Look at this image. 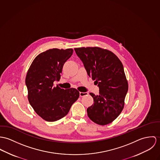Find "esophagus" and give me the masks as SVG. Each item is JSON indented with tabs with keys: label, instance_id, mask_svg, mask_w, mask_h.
Here are the masks:
<instances>
[{
	"label": "esophagus",
	"instance_id": "1",
	"mask_svg": "<svg viewBox=\"0 0 160 160\" xmlns=\"http://www.w3.org/2000/svg\"><path fill=\"white\" fill-rule=\"evenodd\" d=\"M88 94V93L87 92H80V97H83V96H87Z\"/></svg>",
	"mask_w": 160,
	"mask_h": 160
}]
</instances>
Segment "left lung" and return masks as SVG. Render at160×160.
Segmentation results:
<instances>
[{
  "mask_svg": "<svg viewBox=\"0 0 160 160\" xmlns=\"http://www.w3.org/2000/svg\"><path fill=\"white\" fill-rule=\"evenodd\" d=\"M82 61L89 77L99 88V94L89 93L94 103L87 108L93 122L106 125L114 121L122 112L128 83L123 66L112 52L100 47L74 48Z\"/></svg>",
  "mask_w": 160,
  "mask_h": 160,
  "instance_id": "left-lung-1",
  "label": "left lung"
}]
</instances>
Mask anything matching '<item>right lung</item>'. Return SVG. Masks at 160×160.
Instances as JSON below:
<instances>
[{
    "mask_svg": "<svg viewBox=\"0 0 160 160\" xmlns=\"http://www.w3.org/2000/svg\"><path fill=\"white\" fill-rule=\"evenodd\" d=\"M73 49L53 48L39 54L32 61L26 77L28 101L34 111L47 122L64 117L72 105L78 99L75 88L64 89L54 81H59L64 64L71 58Z\"/></svg>",
    "mask_w": 160,
    "mask_h": 160,
    "instance_id": "1",
    "label": "right lung"
}]
</instances>
